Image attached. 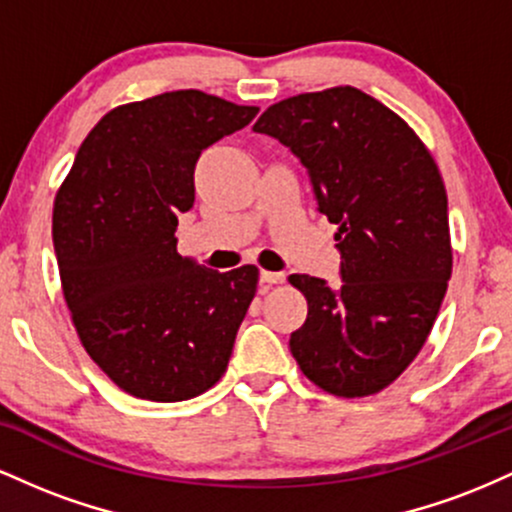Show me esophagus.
<instances>
[{
	"instance_id": "1",
	"label": "esophagus",
	"mask_w": 512,
	"mask_h": 512,
	"mask_svg": "<svg viewBox=\"0 0 512 512\" xmlns=\"http://www.w3.org/2000/svg\"><path fill=\"white\" fill-rule=\"evenodd\" d=\"M286 279V274L281 272H260V281L264 286H272V284H281Z\"/></svg>"
}]
</instances>
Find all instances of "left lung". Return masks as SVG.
<instances>
[{"label": "left lung", "mask_w": 512, "mask_h": 512, "mask_svg": "<svg viewBox=\"0 0 512 512\" xmlns=\"http://www.w3.org/2000/svg\"><path fill=\"white\" fill-rule=\"evenodd\" d=\"M252 129L301 158L317 207L339 226L342 286L289 276L308 301L291 354L330 395H375L419 356L448 291V195L436 161L402 117L354 86L269 105Z\"/></svg>", "instance_id": "8db88e82"}]
</instances>
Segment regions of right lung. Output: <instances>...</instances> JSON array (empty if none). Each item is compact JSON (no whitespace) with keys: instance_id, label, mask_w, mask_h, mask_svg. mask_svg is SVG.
I'll return each instance as SVG.
<instances>
[{"instance_id":"right-lung-1","label":"right lung","mask_w":512,"mask_h":512,"mask_svg":"<svg viewBox=\"0 0 512 512\" xmlns=\"http://www.w3.org/2000/svg\"><path fill=\"white\" fill-rule=\"evenodd\" d=\"M257 110L197 88L117 105L57 190L64 301L86 354L127 395L182 402L226 373L260 269L185 260L175 228L195 204L197 158Z\"/></svg>"}]
</instances>
